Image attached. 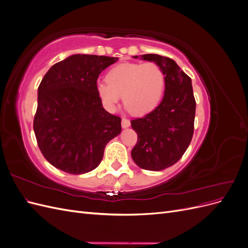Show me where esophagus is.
<instances>
[{"instance_id":"esophagus-1","label":"esophagus","mask_w":248,"mask_h":248,"mask_svg":"<svg viewBox=\"0 0 248 248\" xmlns=\"http://www.w3.org/2000/svg\"><path fill=\"white\" fill-rule=\"evenodd\" d=\"M121 124H122V127H123V128H127V127H129V126H130L129 120H127L126 118H122V122H121Z\"/></svg>"}]
</instances>
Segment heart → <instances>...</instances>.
<instances>
[{"label":"heart","mask_w":248,"mask_h":248,"mask_svg":"<svg viewBox=\"0 0 248 248\" xmlns=\"http://www.w3.org/2000/svg\"><path fill=\"white\" fill-rule=\"evenodd\" d=\"M106 79L96 87L103 106L114 110L122 95L127 108L138 116L157 107L166 85L163 70L154 62L119 64L108 72Z\"/></svg>","instance_id":"b5f03b06"}]
</instances>
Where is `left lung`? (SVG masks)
I'll return each instance as SVG.
<instances>
[{
  "mask_svg": "<svg viewBox=\"0 0 248 248\" xmlns=\"http://www.w3.org/2000/svg\"><path fill=\"white\" fill-rule=\"evenodd\" d=\"M141 58L161 67L166 76V90L162 101L154 110L131 120L132 129L138 134L131 157L141 169L161 170L175 164L190 144L196 99L191 78L174 60L156 54L142 55Z\"/></svg>",
  "mask_w": 248,
  "mask_h": 248,
  "instance_id": "8db88e82",
  "label": "left lung"
}]
</instances>
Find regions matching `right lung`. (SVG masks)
Segmentation results:
<instances>
[{
  "label": "right lung",
  "instance_id": "1",
  "mask_svg": "<svg viewBox=\"0 0 248 248\" xmlns=\"http://www.w3.org/2000/svg\"><path fill=\"white\" fill-rule=\"evenodd\" d=\"M118 58L73 55L50 67L38 87L34 132L50 164L73 175L99 166L108 142L121 132V118L102 108L99 74Z\"/></svg>",
  "mask_w": 248,
  "mask_h": 248
}]
</instances>
